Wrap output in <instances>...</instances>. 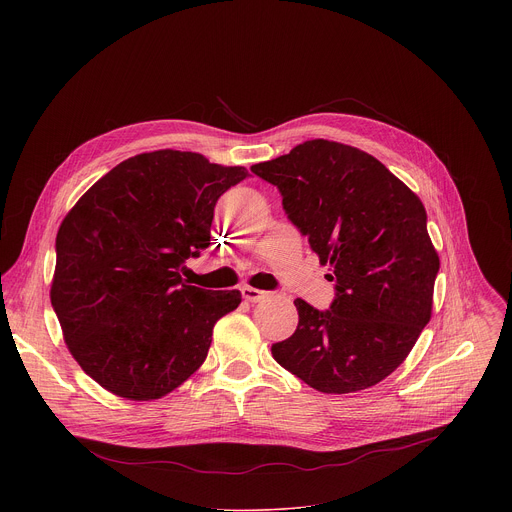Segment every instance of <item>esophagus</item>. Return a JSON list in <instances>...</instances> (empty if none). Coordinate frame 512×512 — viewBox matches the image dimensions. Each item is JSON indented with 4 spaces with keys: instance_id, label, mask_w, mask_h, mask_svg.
<instances>
[{
    "instance_id": "obj_1",
    "label": "esophagus",
    "mask_w": 512,
    "mask_h": 512,
    "mask_svg": "<svg viewBox=\"0 0 512 512\" xmlns=\"http://www.w3.org/2000/svg\"><path fill=\"white\" fill-rule=\"evenodd\" d=\"M241 294H243V298H245L247 302H261V300L267 296V291L245 285V287H241Z\"/></svg>"
}]
</instances>
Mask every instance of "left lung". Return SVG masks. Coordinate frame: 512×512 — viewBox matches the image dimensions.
<instances>
[{
  "instance_id": "8db88e82",
  "label": "left lung",
  "mask_w": 512,
  "mask_h": 512,
  "mask_svg": "<svg viewBox=\"0 0 512 512\" xmlns=\"http://www.w3.org/2000/svg\"><path fill=\"white\" fill-rule=\"evenodd\" d=\"M251 172L277 186L283 210L334 281L330 310L296 300L298 328L271 346L285 371L322 393L389 377L431 318L440 271L421 200L377 158L312 139Z\"/></svg>"
}]
</instances>
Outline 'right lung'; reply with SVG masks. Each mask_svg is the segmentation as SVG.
Here are the masks:
<instances>
[{"label":"right lung","instance_id":"obj_1","mask_svg":"<svg viewBox=\"0 0 512 512\" xmlns=\"http://www.w3.org/2000/svg\"><path fill=\"white\" fill-rule=\"evenodd\" d=\"M247 176L192 152L139 154L66 214L50 302L70 354L101 387L150 401L198 371L241 291L188 285L180 271L208 249L216 200Z\"/></svg>","mask_w":512,"mask_h":512}]
</instances>
